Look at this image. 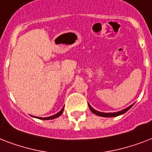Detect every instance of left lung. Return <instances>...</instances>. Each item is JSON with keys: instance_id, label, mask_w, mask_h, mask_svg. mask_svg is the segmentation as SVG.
I'll return each instance as SVG.
<instances>
[{"instance_id": "left-lung-1", "label": "left lung", "mask_w": 152, "mask_h": 152, "mask_svg": "<svg viewBox=\"0 0 152 152\" xmlns=\"http://www.w3.org/2000/svg\"><path fill=\"white\" fill-rule=\"evenodd\" d=\"M88 106H89V108H90V110H91V112L95 113V114H96V115L100 116V117H104V118H112V117H117V116H119V115H121V114L125 113V112H127V111L129 110L131 107H132V106H129L128 108L125 109V110H123L119 111V112H117V113H102V112H99V111L94 110V109H93L92 107H91V106L89 105V104H88Z\"/></svg>"}]
</instances>
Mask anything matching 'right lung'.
I'll list each match as a JSON object with an SVG mask.
<instances>
[{
    "label": "right lung",
    "instance_id": "1",
    "mask_svg": "<svg viewBox=\"0 0 152 152\" xmlns=\"http://www.w3.org/2000/svg\"><path fill=\"white\" fill-rule=\"evenodd\" d=\"M63 110H64V107L61 109V110L60 111V112H58L57 113H56V114H54V115L48 117V118H39L42 119V120H50V119H54V118H57V117H59V116L61 115L62 113H63Z\"/></svg>",
    "mask_w": 152,
    "mask_h": 152
}]
</instances>
